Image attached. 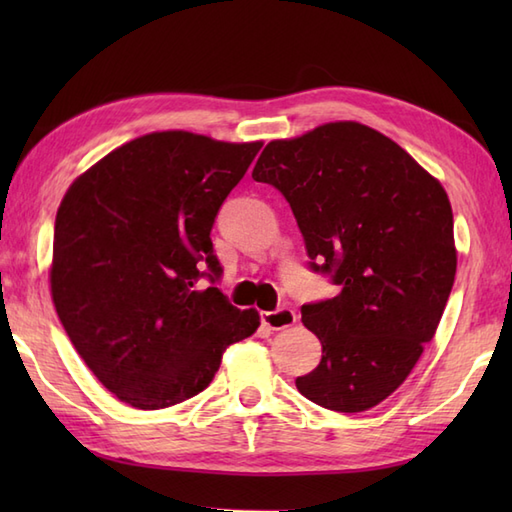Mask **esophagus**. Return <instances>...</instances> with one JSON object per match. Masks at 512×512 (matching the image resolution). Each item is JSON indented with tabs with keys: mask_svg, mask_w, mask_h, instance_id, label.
I'll return each mask as SVG.
<instances>
[{
	"mask_svg": "<svg viewBox=\"0 0 512 512\" xmlns=\"http://www.w3.org/2000/svg\"><path fill=\"white\" fill-rule=\"evenodd\" d=\"M297 312L290 308H277L273 312H262V323L268 330H286L290 325H295Z\"/></svg>",
	"mask_w": 512,
	"mask_h": 512,
	"instance_id": "34e87169",
	"label": "esophagus"
}]
</instances>
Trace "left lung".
I'll use <instances>...</instances> for the list:
<instances>
[{
    "label": "left lung",
    "instance_id": "8db88e82",
    "mask_svg": "<svg viewBox=\"0 0 512 512\" xmlns=\"http://www.w3.org/2000/svg\"><path fill=\"white\" fill-rule=\"evenodd\" d=\"M253 180L281 191L310 268L341 288L301 306L323 356L297 389L332 411L376 407L405 383L451 295L458 255L447 191L394 140L354 121L273 140Z\"/></svg>",
    "mask_w": 512,
    "mask_h": 512
}]
</instances>
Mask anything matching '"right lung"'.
<instances>
[{
  "label": "right lung",
  "instance_id": "right-lung-1",
  "mask_svg": "<svg viewBox=\"0 0 512 512\" xmlns=\"http://www.w3.org/2000/svg\"><path fill=\"white\" fill-rule=\"evenodd\" d=\"M259 149L154 132L114 149L63 195L54 308L85 365L127 405L165 409L200 394L226 347L259 328L257 310L198 288L222 275L211 228Z\"/></svg>",
  "mask_w": 512,
  "mask_h": 512
}]
</instances>
